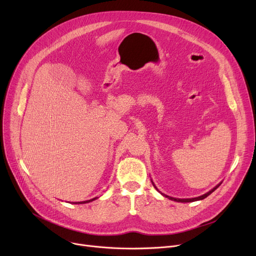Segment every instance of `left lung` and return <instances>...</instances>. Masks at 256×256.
<instances>
[{"instance_id":"8db88e82","label":"left lung","mask_w":256,"mask_h":256,"mask_svg":"<svg viewBox=\"0 0 256 256\" xmlns=\"http://www.w3.org/2000/svg\"><path fill=\"white\" fill-rule=\"evenodd\" d=\"M152 184H154V186L156 188V186H154V184L152 182ZM221 184V182L219 184H217L216 186L214 188H212V189L210 190V191H208V193H206V194H204V195H201V196H199V197H195V198H188V199H180V198H173V197H170V196H167V195H165V194H163V193H160L162 194L163 196H165V197H168L169 199H171V200H173V201H178V202H193V201H197V200H202V199H204V198H206L208 195H210L214 190L217 189V188ZM158 190V189H156ZM160 192V191H158Z\"/></svg>"}]
</instances>
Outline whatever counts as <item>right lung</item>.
I'll list each match as a JSON object with an SVG mask.
<instances>
[{
  "instance_id": "obj_1",
  "label": "right lung",
  "mask_w": 256,
  "mask_h": 256,
  "mask_svg": "<svg viewBox=\"0 0 256 256\" xmlns=\"http://www.w3.org/2000/svg\"><path fill=\"white\" fill-rule=\"evenodd\" d=\"M96 198H93V199H90V200L80 201V202H74V204H88V202H90V201H93V200H96Z\"/></svg>"
}]
</instances>
